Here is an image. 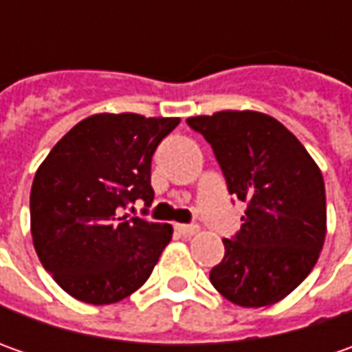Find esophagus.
Here are the masks:
<instances>
[{"instance_id":"34e87169","label":"esophagus","mask_w":352,"mask_h":352,"mask_svg":"<svg viewBox=\"0 0 352 352\" xmlns=\"http://www.w3.org/2000/svg\"><path fill=\"white\" fill-rule=\"evenodd\" d=\"M178 233L182 236H190V235H196L197 233V225H182V223H178L176 227H174Z\"/></svg>"}]
</instances>
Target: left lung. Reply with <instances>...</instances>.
Segmentation results:
<instances>
[{
  "mask_svg": "<svg viewBox=\"0 0 352 352\" xmlns=\"http://www.w3.org/2000/svg\"><path fill=\"white\" fill-rule=\"evenodd\" d=\"M210 142L229 194L247 204L241 229L223 239L213 288L243 307L284 300L311 272L327 233L325 184L304 144L274 117L217 111L186 119Z\"/></svg>",
  "mask_w": 352,
  "mask_h": 352,
  "instance_id": "1",
  "label": "left lung"
}]
</instances>
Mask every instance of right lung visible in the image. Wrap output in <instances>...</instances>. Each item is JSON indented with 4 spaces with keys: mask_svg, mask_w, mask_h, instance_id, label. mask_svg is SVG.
Instances as JSON below:
<instances>
[{
    "mask_svg": "<svg viewBox=\"0 0 352 352\" xmlns=\"http://www.w3.org/2000/svg\"><path fill=\"white\" fill-rule=\"evenodd\" d=\"M178 117L98 113L52 146L31 188V235L38 261L72 298L121 302L148 280L172 239L168 223L129 217L153 204L151 162Z\"/></svg>",
    "mask_w": 352,
    "mask_h": 352,
    "instance_id": "right-lung-1",
    "label": "right lung"
}]
</instances>
